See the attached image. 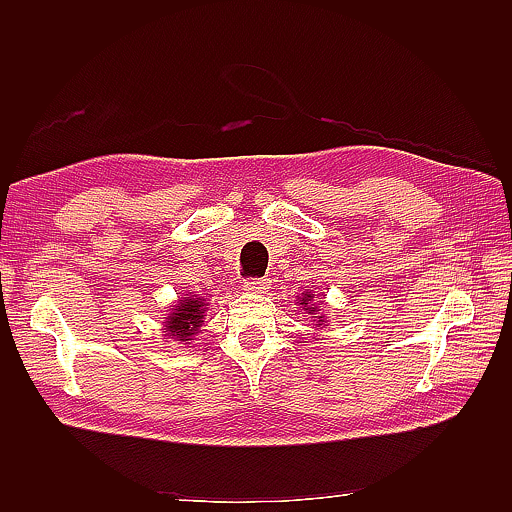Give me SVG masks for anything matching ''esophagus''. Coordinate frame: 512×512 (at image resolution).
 Returning <instances> with one entry per match:
<instances>
[{
    "label": "esophagus",
    "mask_w": 512,
    "mask_h": 512,
    "mask_svg": "<svg viewBox=\"0 0 512 512\" xmlns=\"http://www.w3.org/2000/svg\"><path fill=\"white\" fill-rule=\"evenodd\" d=\"M270 281L262 279V277H250L244 281V290L250 292V295H257V292H264L268 288Z\"/></svg>",
    "instance_id": "obj_1"
}]
</instances>
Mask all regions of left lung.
<instances>
[{
    "label": "left lung",
    "instance_id": "left-lung-1",
    "mask_svg": "<svg viewBox=\"0 0 512 512\" xmlns=\"http://www.w3.org/2000/svg\"><path fill=\"white\" fill-rule=\"evenodd\" d=\"M299 301H301V308L306 310L308 314H319L321 303H312L314 295H310V292H303V295L299 297ZM323 323H325V314H319V317H317V328H321Z\"/></svg>",
    "mask_w": 512,
    "mask_h": 512
}]
</instances>
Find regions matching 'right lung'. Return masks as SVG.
Here are the masks:
<instances>
[{"instance_id":"obj_1","label":"right lung","mask_w":512,"mask_h":512,"mask_svg":"<svg viewBox=\"0 0 512 512\" xmlns=\"http://www.w3.org/2000/svg\"><path fill=\"white\" fill-rule=\"evenodd\" d=\"M204 317H206V301L202 297L198 295L180 297L165 321V332L169 339L189 343L193 341V336L200 332Z\"/></svg>"}]
</instances>
